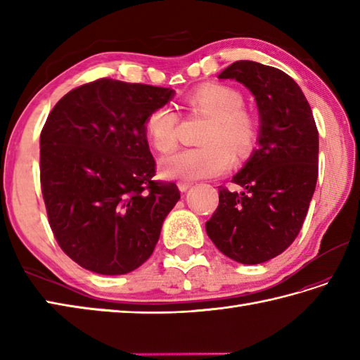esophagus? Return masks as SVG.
Masks as SVG:
<instances>
[{
    "label": "esophagus",
    "instance_id": "1",
    "mask_svg": "<svg viewBox=\"0 0 360 360\" xmlns=\"http://www.w3.org/2000/svg\"><path fill=\"white\" fill-rule=\"evenodd\" d=\"M193 184L192 182H186V181H181V182H178V188L181 190V192H187V190L192 187Z\"/></svg>",
    "mask_w": 360,
    "mask_h": 360
}]
</instances>
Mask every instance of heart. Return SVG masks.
<instances>
[{
  "label": "heart",
  "instance_id": "obj_1",
  "mask_svg": "<svg viewBox=\"0 0 360 360\" xmlns=\"http://www.w3.org/2000/svg\"><path fill=\"white\" fill-rule=\"evenodd\" d=\"M187 105L212 119L205 129L204 147L184 148L164 158L160 174L168 179H202L231 170L235 153L246 158L257 141L258 128L252 114L243 110L244 98L238 89L209 83L187 97ZM179 117L172 106L153 110L145 119V134L159 153L172 151L178 143Z\"/></svg>",
  "mask_w": 360,
  "mask_h": 360
}]
</instances>
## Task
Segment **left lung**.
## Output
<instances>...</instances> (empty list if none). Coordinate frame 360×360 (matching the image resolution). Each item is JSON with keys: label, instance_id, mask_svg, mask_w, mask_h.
<instances>
[{"label": "left lung", "instance_id": "1", "mask_svg": "<svg viewBox=\"0 0 360 360\" xmlns=\"http://www.w3.org/2000/svg\"><path fill=\"white\" fill-rule=\"evenodd\" d=\"M218 79L250 91L259 131L258 148L232 178L243 190L219 187L205 231L226 257L259 264L286 250L307 218L319 174V131L303 91L277 68L240 60Z\"/></svg>", "mask_w": 360, "mask_h": 360}]
</instances>
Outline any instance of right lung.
I'll list each match as a JSON object with an SVG mask.
<instances>
[{"label":"right lung","mask_w":360,"mask_h":360,"mask_svg":"<svg viewBox=\"0 0 360 360\" xmlns=\"http://www.w3.org/2000/svg\"><path fill=\"white\" fill-rule=\"evenodd\" d=\"M172 88L98 79L70 91L40 136V181L53 236L85 269L124 275L143 264L179 201L174 182L153 181L148 114Z\"/></svg>","instance_id":"obj_1"}]
</instances>
